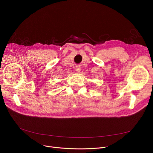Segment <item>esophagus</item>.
<instances>
[{
  "mask_svg": "<svg viewBox=\"0 0 153 153\" xmlns=\"http://www.w3.org/2000/svg\"><path fill=\"white\" fill-rule=\"evenodd\" d=\"M81 66H77L76 67V72H77V73H79V72H80V71H81Z\"/></svg>",
  "mask_w": 153,
  "mask_h": 153,
  "instance_id": "34e87169",
  "label": "esophagus"
}]
</instances>
